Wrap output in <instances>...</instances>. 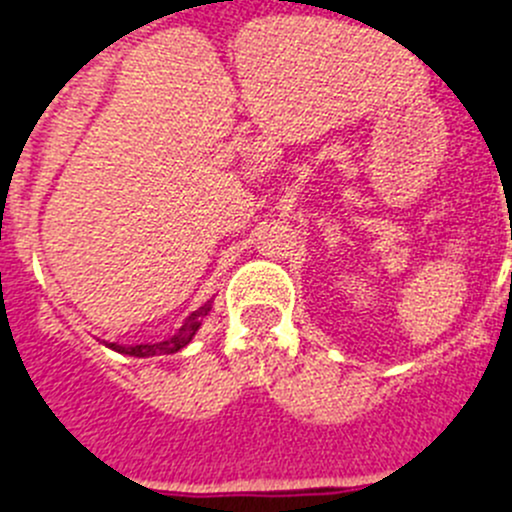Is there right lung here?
Returning <instances> with one entry per match:
<instances>
[{"mask_svg": "<svg viewBox=\"0 0 512 512\" xmlns=\"http://www.w3.org/2000/svg\"><path fill=\"white\" fill-rule=\"evenodd\" d=\"M212 310V303L202 305L199 310H194V313L189 315L184 321V326L176 331V336H171L169 341H161V343H141V346H118V343H105L108 348H113V351L118 353H126V356H138V358H148V356H171V353L181 351L184 346H189V341L194 338V333L199 331V326H202V318L204 315Z\"/></svg>", "mask_w": 512, "mask_h": 512, "instance_id": "1", "label": "right lung"}]
</instances>
